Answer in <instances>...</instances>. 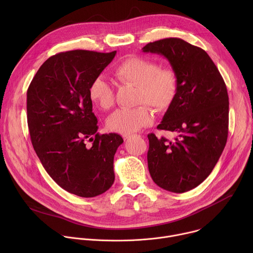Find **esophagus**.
<instances>
[{
    "label": "esophagus",
    "mask_w": 253,
    "mask_h": 253,
    "mask_svg": "<svg viewBox=\"0 0 253 253\" xmlns=\"http://www.w3.org/2000/svg\"><path fill=\"white\" fill-rule=\"evenodd\" d=\"M131 136H133V135H130V134H124L123 135V139L126 141V140H129L130 138H131Z\"/></svg>",
    "instance_id": "34e87169"
}]
</instances>
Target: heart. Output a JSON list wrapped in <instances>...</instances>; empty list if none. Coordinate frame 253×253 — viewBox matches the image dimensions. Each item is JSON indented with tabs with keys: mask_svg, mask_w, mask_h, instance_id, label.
Masks as SVG:
<instances>
[{
	"mask_svg": "<svg viewBox=\"0 0 253 253\" xmlns=\"http://www.w3.org/2000/svg\"><path fill=\"white\" fill-rule=\"evenodd\" d=\"M113 75L124 84L137 86V104L135 108H122L107 120L111 131L130 134L152 124L153 112L148 104L158 112L166 110L174 101L178 92V76L170 67L160 68L153 60L143 57H128L113 68ZM89 97L103 110H108L114 103L112 86L103 77L95 78L89 87Z\"/></svg>",
	"mask_w": 253,
	"mask_h": 253,
	"instance_id": "heart-1",
	"label": "heart"
}]
</instances>
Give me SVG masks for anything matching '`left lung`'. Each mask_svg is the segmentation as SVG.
<instances>
[{"mask_svg":"<svg viewBox=\"0 0 253 253\" xmlns=\"http://www.w3.org/2000/svg\"><path fill=\"white\" fill-rule=\"evenodd\" d=\"M163 55L178 76V92L157 129L174 132L172 140L148 134L147 161L153 181L183 193L209 176L227 141L229 102L226 85L208 54L179 38L143 47Z\"/></svg>","mask_w":253,"mask_h":253,"instance_id":"1","label":"left lung"}]
</instances>
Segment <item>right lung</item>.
Masks as SVG:
<instances>
[{
  "label": "right lung",
  "instance_id": "add662e5",
  "mask_svg": "<svg viewBox=\"0 0 253 253\" xmlns=\"http://www.w3.org/2000/svg\"><path fill=\"white\" fill-rule=\"evenodd\" d=\"M116 51L61 52L50 57L27 91V119L33 147L54 181L80 197H95L115 179L113 161L123 143L115 133L99 134L89 97L91 82ZM92 144L87 146L86 142Z\"/></svg>",
  "mask_w": 253,
  "mask_h": 253
}]
</instances>
